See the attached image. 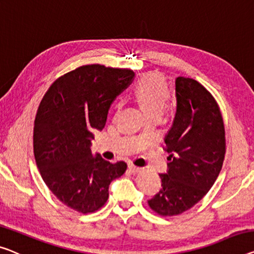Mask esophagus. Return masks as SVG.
Here are the masks:
<instances>
[{
    "label": "esophagus",
    "instance_id": "1",
    "mask_svg": "<svg viewBox=\"0 0 254 254\" xmlns=\"http://www.w3.org/2000/svg\"><path fill=\"white\" fill-rule=\"evenodd\" d=\"M128 170H130L132 173H138V172L141 171L142 169L139 168V166H135L133 164H130V165H128Z\"/></svg>",
    "mask_w": 254,
    "mask_h": 254
}]
</instances>
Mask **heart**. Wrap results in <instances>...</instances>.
I'll return each instance as SVG.
<instances>
[{
	"instance_id": "b5f03b06",
	"label": "heart",
	"mask_w": 254,
	"mask_h": 254,
	"mask_svg": "<svg viewBox=\"0 0 254 254\" xmlns=\"http://www.w3.org/2000/svg\"><path fill=\"white\" fill-rule=\"evenodd\" d=\"M134 97L147 115H162L169 100L170 91L160 74H147L135 86Z\"/></svg>"
}]
</instances>
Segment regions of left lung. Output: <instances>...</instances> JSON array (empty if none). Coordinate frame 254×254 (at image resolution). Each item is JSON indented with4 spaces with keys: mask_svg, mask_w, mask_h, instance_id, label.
<instances>
[{
    "mask_svg": "<svg viewBox=\"0 0 254 254\" xmlns=\"http://www.w3.org/2000/svg\"><path fill=\"white\" fill-rule=\"evenodd\" d=\"M177 109L165 134L170 154L162 188L148 199L165 217L183 213L199 202L221 171L226 151L224 121L212 94L192 78H176Z\"/></svg>",
    "mask_w": 254,
    "mask_h": 254,
    "instance_id": "left-lung-1",
    "label": "left lung"
}]
</instances>
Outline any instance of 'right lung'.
<instances>
[{
  "label": "right lung",
  "instance_id": "obj_1",
  "mask_svg": "<svg viewBox=\"0 0 254 254\" xmlns=\"http://www.w3.org/2000/svg\"><path fill=\"white\" fill-rule=\"evenodd\" d=\"M133 70L86 65L59 77L44 94L34 124V156L43 181L70 209L90 213L107 202L109 185L126 172L91 151L109 107L130 84Z\"/></svg>",
  "mask_w": 254,
  "mask_h": 254
}]
</instances>
